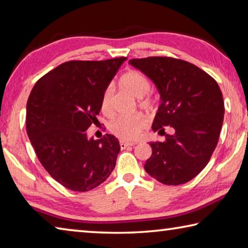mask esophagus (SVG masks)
Returning a JSON list of instances; mask_svg holds the SVG:
<instances>
[{
    "label": "esophagus",
    "instance_id": "esophagus-1",
    "mask_svg": "<svg viewBox=\"0 0 248 248\" xmlns=\"http://www.w3.org/2000/svg\"><path fill=\"white\" fill-rule=\"evenodd\" d=\"M136 144H137L136 142H127V141H124V140L120 141V148L121 149H125V148H128V146H133Z\"/></svg>",
    "mask_w": 248,
    "mask_h": 248
}]
</instances>
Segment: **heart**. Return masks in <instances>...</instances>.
<instances>
[{
	"label": "heart",
	"mask_w": 248,
	"mask_h": 248,
	"mask_svg": "<svg viewBox=\"0 0 248 248\" xmlns=\"http://www.w3.org/2000/svg\"><path fill=\"white\" fill-rule=\"evenodd\" d=\"M121 85L130 94L139 99V106L145 110H151L154 107V99L148 95L151 89V84L148 78L139 71H129L120 79ZM114 86L108 85L105 89L100 108L105 115L112 114V99H114ZM145 125V119L141 115L119 116L109 124V130L116 137L124 140H134Z\"/></svg>",
	"instance_id": "1"
}]
</instances>
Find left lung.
Wrapping results in <instances>:
<instances>
[{
  "label": "left lung",
  "instance_id": "8db88e82",
  "mask_svg": "<svg viewBox=\"0 0 248 248\" xmlns=\"http://www.w3.org/2000/svg\"><path fill=\"white\" fill-rule=\"evenodd\" d=\"M129 63L154 83L161 96L153 131L174 130L165 141L150 142L152 155L145 171L170 186L189 182L208 164L219 140L224 118L219 85L198 66L179 59L149 57Z\"/></svg>",
  "mask_w": 248,
  "mask_h": 248
}]
</instances>
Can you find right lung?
<instances>
[{
  "instance_id": "right-lung-1",
  "label": "right lung",
  "mask_w": 248,
  "mask_h": 248,
  "mask_svg": "<svg viewBox=\"0 0 248 248\" xmlns=\"http://www.w3.org/2000/svg\"><path fill=\"white\" fill-rule=\"evenodd\" d=\"M125 59L64 62L38 79L29 95V140L45 170L70 190L94 189L115 169L118 139L107 133L94 140L86 130L98 123L104 91Z\"/></svg>"
}]
</instances>
